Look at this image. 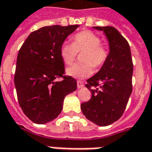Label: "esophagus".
<instances>
[{"label":"esophagus","mask_w":152,"mask_h":152,"mask_svg":"<svg viewBox=\"0 0 152 152\" xmlns=\"http://www.w3.org/2000/svg\"><path fill=\"white\" fill-rule=\"evenodd\" d=\"M83 86H84V83H83L82 81H80V80H78V81H77V88L80 89V88H82Z\"/></svg>","instance_id":"obj_1"}]
</instances>
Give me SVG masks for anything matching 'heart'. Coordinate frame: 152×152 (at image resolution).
I'll return each instance as SVG.
<instances>
[{
    "mask_svg": "<svg viewBox=\"0 0 152 152\" xmlns=\"http://www.w3.org/2000/svg\"><path fill=\"white\" fill-rule=\"evenodd\" d=\"M85 53L82 61L66 70L67 75L83 79L90 76L93 66L99 68L104 65L109 55L107 48L101 45V39L98 35L90 31H83L76 34L72 38V44L64 42L60 47V56L63 63L72 65L76 59L78 52Z\"/></svg>",
    "mask_w": 152,
    "mask_h": 152,
    "instance_id": "b5f03b06",
    "label": "heart"
}]
</instances>
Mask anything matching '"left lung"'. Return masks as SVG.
I'll use <instances>...</instances> for the list:
<instances>
[{
  "instance_id": "obj_1",
  "label": "left lung",
  "mask_w": 152,
  "mask_h": 152,
  "mask_svg": "<svg viewBox=\"0 0 152 152\" xmlns=\"http://www.w3.org/2000/svg\"><path fill=\"white\" fill-rule=\"evenodd\" d=\"M105 33L109 42L107 62L87 80L92 97L80 108L89 121L107 126L121 117L132 93L134 65L128 41L113 27H94Z\"/></svg>"
}]
</instances>
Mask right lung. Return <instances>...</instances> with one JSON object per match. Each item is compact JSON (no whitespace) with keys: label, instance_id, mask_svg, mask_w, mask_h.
Returning a JSON list of instances; mask_svg holds the SVG:
<instances>
[{"label":"right lung","instance_id":"obj_1","mask_svg":"<svg viewBox=\"0 0 152 152\" xmlns=\"http://www.w3.org/2000/svg\"><path fill=\"white\" fill-rule=\"evenodd\" d=\"M78 27H43L32 31L18 51L15 74L18 103L36 124H45L58 117L65 96L77 88L76 80L63 76L60 47ZM61 77L63 81L55 80Z\"/></svg>","mask_w":152,"mask_h":152}]
</instances>
